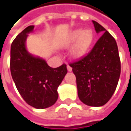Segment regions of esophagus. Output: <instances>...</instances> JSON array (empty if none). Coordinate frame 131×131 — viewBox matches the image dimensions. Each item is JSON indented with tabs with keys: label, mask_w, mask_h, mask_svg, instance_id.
<instances>
[{
	"label": "esophagus",
	"mask_w": 131,
	"mask_h": 131,
	"mask_svg": "<svg viewBox=\"0 0 131 131\" xmlns=\"http://www.w3.org/2000/svg\"><path fill=\"white\" fill-rule=\"evenodd\" d=\"M67 70H68L69 72H70V71H72V67H71L70 66L67 65Z\"/></svg>",
	"instance_id": "34e87169"
}]
</instances>
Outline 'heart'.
Masks as SVG:
<instances>
[{
  "label": "heart",
  "mask_w": 131,
  "mask_h": 131,
  "mask_svg": "<svg viewBox=\"0 0 131 131\" xmlns=\"http://www.w3.org/2000/svg\"><path fill=\"white\" fill-rule=\"evenodd\" d=\"M93 41V34L90 29H77L71 32L62 41V46L67 48L74 42L76 44L71 49V55L75 58L83 57L89 51Z\"/></svg>",
  "instance_id": "heart-1"
}]
</instances>
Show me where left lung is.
Masks as SVG:
<instances>
[{
	"mask_svg": "<svg viewBox=\"0 0 131 131\" xmlns=\"http://www.w3.org/2000/svg\"><path fill=\"white\" fill-rule=\"evenodd\" d=\"M92 23L96 32L102 35L87 55L70 66L76 76L80 101L99 107L106 104L116 90L121 61L115 39L99 23Z\"/></svg>",
	"mask_w": 131,
	"mask_h": 131,
	"instance_id": "left-lung-1",
	"label": "left lung"
}]
</instances>
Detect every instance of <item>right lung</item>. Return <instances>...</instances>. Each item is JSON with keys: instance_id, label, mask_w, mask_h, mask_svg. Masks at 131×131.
Segmentation results:
<instances>
[{"instance_id": "1", "label": "right lung", "mask_w": 131, "mask_h": 131, "mask_svg": "<svg viewBox=\"0 0 131 131\" xmlns=\"http://www.w3.org/2000/svg\"><path fill=\"white\" fill-rule=\"evenodd\" d=\"M34 26H29L13 40L10 49V72L16 89L25 102L43 109L53 105L58 98V87L67 73L65 64L52 68L26 48V40Z\"/></svg>"}]
</instances>
